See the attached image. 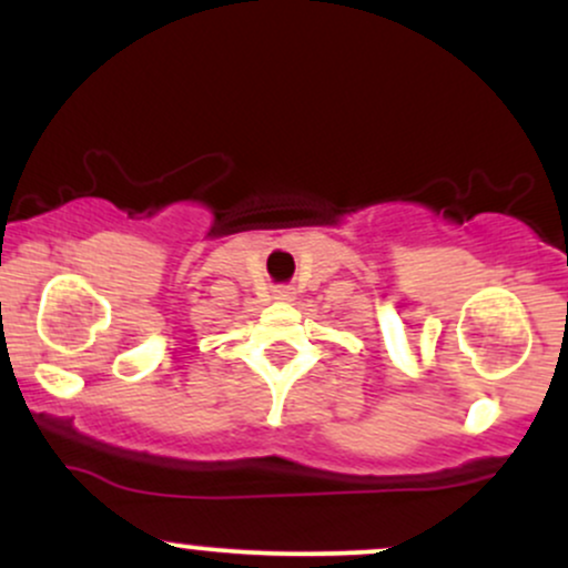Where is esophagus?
<instances>
[{"label":"esophagus","mask_w":568,"mask_h":568,"mask_svg":"<svg viewBox=\"0 0 568 568\" xmlns=\"http://www.w3.org/2000/svg\"><path fill=\"white\" fill-rule=\"evenodd\" d=\"M293 296H296V293H293V288H288V285H283V288H275L277 302H291Z\"/></svg>","instance_id":"obj_1"}]
</instances>
